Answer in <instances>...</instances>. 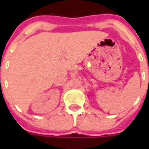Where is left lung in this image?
<instances>
[{"label":"left lung","mask_w":149,"mask_h":149,"mask_svg":"<svg viewBox=\"0 0 149 149\" xmlns=\"http://www.w3.org/2000/svg\"><path fill=\"white\" fill-rule=\"evenodd\" d=\"M148 70H149V67H148ZM148 83H149V79H148Z\"/></svg>","instance_id":"1"}]
</instances>
